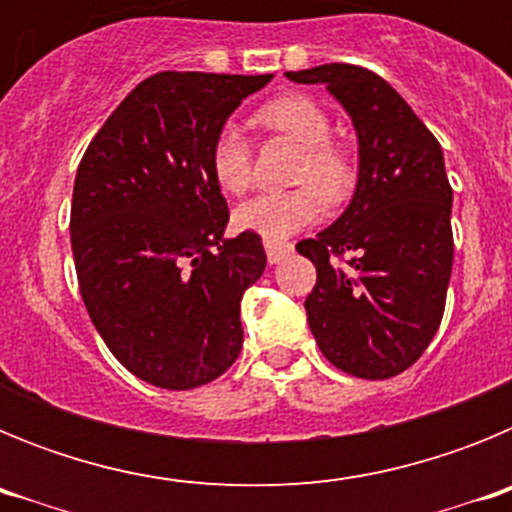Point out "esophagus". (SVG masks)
<instances>
[{
    "label": "esophagus",
    "instance_id": "1",
    "mask_svg": "<svg viewBox=\"0 0 512 512\" xmlns=\"http://www.w3.org/2000/svg\"><path fill=\"white\" fill-rule=\"evenodd\" d=\"M266 259L269 264H279L282 259H287L289 253H292V243H282V241H266Z\"/></svg>",
    "mask_w": 512,
    "mask_h": 512
}]
</instances>
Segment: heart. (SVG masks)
<instances>
[{"label": "heart", "mask_w": 512, "mask_h": 512, "mask_svg": "<svg viewBox=\"0 0 512 512\" xmlns=\"http://www.w3.org/2000/svg\"><path fill=\"white\" fill-rule=\"evenodd\" d=\"M256 125L269 133L289 138L302 148L289 192L256 194L235 207V225L248 233L264 235L266 241H282L305 225L315 223L323 212V197L341 202L354 187V164L346 148L330 140V120L315 99L305 94H282L261 104ZM210 171L217 187L230 194H243L253 182V151L235 122H225L210 146Z\"/></svg>", "instance_id": "heart-1"}]
</instances>
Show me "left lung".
Masks as SVG:
<instances>
[{"mask_svg":"<svg viewBox=\"0 0 512 512\" xmlns=\"http://www.w3.org/2000/svg\"><path fill=\"white\" fill-rule=\"evenodd\" d=\"M325 84L359 135V182L330 228L297 243L318 282L305 300L320 351L341 372L390 379L436 336L454 264L443 151L410 104L374 71L325 63L287 71Z\"/></svg>","mask_w":512,"mask_h":512,"instance_id":"left-lung-1","label":"left lung"}]
</instances>
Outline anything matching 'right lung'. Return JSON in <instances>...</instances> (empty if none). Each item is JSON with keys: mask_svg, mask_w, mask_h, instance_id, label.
I'll use <instances>...</instances> for the list:
<instances>
[{"mask_svg": "<svg viewBox=\"0 0 512 512\" xmlns=\"http://www.w3.org/2000/svg\"><path fill=\"white\" fill-rule=\"evenodd\" d=\"M271 74L161 71L122 99L76 169L71 251L89 318L128 372L194 390L238 359L261 235L223 238L210 146Z\"/></svg>", "mask_w": 512, "mask_h": 512, "instance_id": "right-lung-1", "label": "right lung"}]
</instances>
